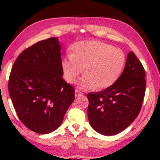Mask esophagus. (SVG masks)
Returning <instances> with one entry per match:
<instances>
[{"label": "esophagus", "instance_id": "esophagus-1", "mask_svg": "<svg viewBox=\"0 0 160 160\" xmlns=\"http://www.w3.org/2000/svg\"><path fill=\"white\" fill-rule=\"evenodd\" d=\"M82 93L80 91H79V90H75V97H80V96H82Z\"/></svg>", "mask_w": 160, "mask_h": 160}]
</instances>
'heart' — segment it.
Wrapping results in <instances>:
<instances>
[{"label": "heart", "instance_id": "b5f03b06", "mask_svg": "<svg viewBox=\"0 0 160 160\" xmlns=\"http://www.w3.org/2000/svg\"><path fill=\"white\" fill-rule=\"evenodd\" d=\"M125 63L122 50L99 41H88L75 44L72 55L65 57L61 64L68 83H74L84 69L86 75L78 84L79 88L104 90L118 80Z\"/></svg>", "mask_w": 160, "mask_h": 160}]
</instances>
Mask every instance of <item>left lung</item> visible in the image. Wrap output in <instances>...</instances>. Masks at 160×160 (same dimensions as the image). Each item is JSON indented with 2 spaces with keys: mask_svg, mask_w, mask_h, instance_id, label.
<instances>
[{
  "mask_svg": "<svg viewBox=\"0 0 160 160\" xmlns=\"http://www.w3.org/2000/svg\"><path fill=\"white\" fill-rule=\"evenodd\" d=\"M145 76L142 65L130 51L118 80L104 91L88 94V119L94 131L104 135H113L133 122L144 99Z\"/></svg>",
  "mask_w": 160,
  "mask_h": 160,
  "instance_id": "left-lung-1",
  "label": "left lung"
}]
</instances>
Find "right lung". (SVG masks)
<instances>
[{"label":"right lung","mask_w":160,"mask_h":160,"mask_svg":"<svg viewBox=\"0 0 160 160\" xmlns=\"http://www.w3.org/2000/svg\"><path fill=\"white\" fill-rule=\"evenodd\" d=\"M58 37L43 40L23 51L10 75L8 90L20 120L39 134L57 129L74 101L75 90L63 79Z\"/></svg>","instance_id":"add662e5"}]
</instances>
